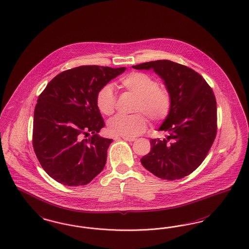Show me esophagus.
I'll list each match as a JSON object with an SVG mask.
<instances>
[{"label":"esophagus","mask_w":249,"mask_h":249,"mask_svg":"<svg viewBox=\"0 0 249 249\" xmlns=\"http://www.w3.org/2000/svg\"><path fill=\"white\" fill-rule=\"evenodd\" d=\"M116 138H118V137H116ZM123 139H124V140H126V141H129V142H133V141L136 140V138H129V137H123Z\"/></svg>","instance_id":"obj_1"}]
</instances>
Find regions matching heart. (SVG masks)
Instances as JSON below:
<instances>
[{"mask_svg":"<svg viewBox=\"0 0 249 249\" xmlns=\"http://www.w3.org/2000/svg\"><path fill=\"white\" fill-rule=\"evenodd\" d=\"M119 87L137 96L132 115H116L108 122L110 134L121 137H137L146 128L144 114L153 123L164 121L172 109L173 99L169 89L160 87V81L151 75L133 71L119 80ZM95 104L100 112L109 116L116 109V95L111 84L98 89ZM143 114L142 115V113Z\"/></svg>","mask_w":249,"mask_h":249,"instance_id":"1","label":"heart"}]
</instances>
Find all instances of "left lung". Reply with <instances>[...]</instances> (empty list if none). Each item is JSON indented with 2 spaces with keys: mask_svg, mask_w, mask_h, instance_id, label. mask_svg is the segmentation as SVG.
<instances>
[{
  "mask_svg": "<svg viewBox=\"0 0 249 249\" xmlns=\"http://www.w3.org/2000/svg\"><path fill=\"white\" fill-rule=\"evenodd\" d=\"M160 75L171 92L173 105L160 131L169 136L151 139V150L140 160L155 176L175 180L193 173L204 159L217 134L216 100L206 80L193 69L170 60L133 66Z\"/></svg>",
  "mask_w": 249,
  "mask_h": 249,
  "instance_id": "8db88e82",
  "label": "left lung"
}]
</instances>
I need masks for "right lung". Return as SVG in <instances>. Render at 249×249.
Returning <instances> with one entry per match:
<instances>
[{"label":"right lung","mask_w":249,"mask_h":249,"mask_svg":"<svg viewBox=\"0 0 249 249\" xmlns=\"http://www.w3.org/2000/svg\"><path fill=\"white\" fill-rule=\"evenodd\" d=\"M126 68L80 66L57 74L37 99L33 147L44 170L66 186L88 184L104 169L112 139L98 136L105 122L98 89ZM89 134L91 137L85 139Z\"/></svg>","instance_id":"1"}]
</instances>
